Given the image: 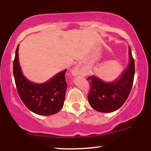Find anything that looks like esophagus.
I'll use <instances>...</instances> for the list:
<instances>
[{
	"label": "esophagus",
	"instance_id": "1",
	"mask_svg": "<svg viewBox=\"0 0 151 151\" xmlns=\"http://www.w3.org/2000/svg\"><path fill=\"white\" fill-rule=\"evenodd\" d=\"M72 74H73V75H78V74H81V72H80L79 68H77V67H76L73 70V71H72Z\"/></svg>",
	"mask_w": 151,
	"mask_h": 151
}]
</instances>
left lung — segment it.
<instances>
[{
    "mask_svg": "<svg viewBox=\"0 0 151 151\" xmlns=\"http://www.w3.org/2000/svg\"><path fill=\"white\" fill-rule=\"evenodd\" d=\"M129 55L128 67L117 81L105 83L94 76L86 79L90 86L88 102L94 110L101 112H113L125 103L131 91L134 76V61L130 47Z\"/></svg>",
    "mask_w": 151,
    "mask_h": 151,
    "instance_id": "obj_1",
    "label": "left lung"
}]
</instances>
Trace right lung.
Masks as SVG:
<instances>
[{
  "mask_svg": "<svg viewBox=\"0 0 151 151\" xmlns=\"http://www.w3.org/2000/svg\"><path fill=\"white\" fill-rule=\"evenodd\" d=\"M19 45L13 62V73L18 94L28 109L40 115L56 114L63 107L68 84L66 70L47 82L36 84L28 81L21 72L19 62Z\"/></svg>",
  "mask_w": 151,
  "mask_h": 151,
  "instance_id": "add662e5",
  "label": "right lung"
}]
</instances>
